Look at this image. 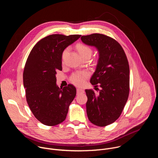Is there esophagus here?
<instances>
[{
  "mask_svg": "<svg viewBox=\"0 0 158 158\" xmlns=\"http://www.w3.org/2000/svg\"><path fill=\"white\" fill-rule=\"evenodd\" d=\"M84 90L81 88H77V94H82V93H84Z\"/></svg>",
  "mask_w": 158,
  "mask_h": 158,
  "instance_id": "esophagus-1",
  "label": "esophagus"
}]
</instances>
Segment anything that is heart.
I'll use <instances>...</instances> for the list:
<instances>
[{
	"label": "heart",
	"instance_id": "heart-1",
	"mask_svg": "<svg viewBox=\"0 0 158 158\" xmlns=\"http://www.w3.org/2000/svg\"><path fill=\"white\" fill-rule=\"evenodd\" d=\"M76 48L81 56V57H85L86 56H91L93 53V49L91 47H89L84 44H78L76 46ZM68 51V49H65L62 53V59H64L65 54ZM89 76V73L86 71H77L74 73L71 77L70 81L76 85H82L84 82L87 77Z\"/></svg>",
	"mask_w": 158,
	"mask_h": 158
}]
</instances>
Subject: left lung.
<instances>
[{
  "mask_svg": "<svg viewBox=\"0 0 158 158\" xmlns=\"http://www.w3.org/2000/svg\"><path fill=\"white\" fill-rule=\"evenodd\" d=\"M82 41L98 49L99 57L96 69L90 80L96 93L85 89L87 115L96 126L104 127L121 116L129 93V66L126 55L115 39L102 34L82 35Z\"/></svg>",
  "mask_w": 158,
  "mask_h": 158,
  "instance_id": "8db88e82",
  "label": "left lung"
}]
</instances>
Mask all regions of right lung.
Masks as SVG:
<instances>
[{
	"instance_id": "1",
	"label": "right lung",
	"mask_w": 158,
	"mask_h": 158,
	"mask_svg": "<svg viewBox=\"0 0 158 158\" xmlns=\"http://www.w3.org/2000/svg\"><path fill=\"white\" fill-rule=\"evenodd\" d=\"M81 36L48 35L35 45L27 57L23 73L26 100L34 116L44 125L62 123L76 97L73 85L63 88L57 85L56 74L62 70L63 51Z\"/></svg>"
}]
</instances>
